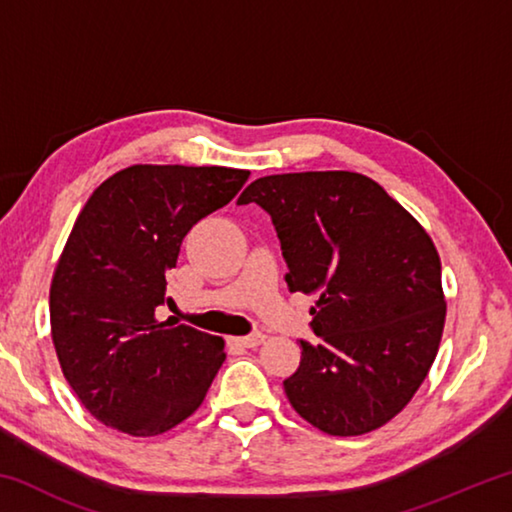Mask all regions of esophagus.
I'll list each match as a JSON object with an SVG mask.
<instances>
[{"instance_id":"1","label":"esophagus","mask_w":512,"mask_h":512,"mask_svg":"<svg viewBox=\"0 0 512 512\" xmlns=\"http://www.w3.org/2000/svg\"><path fill=\"white\" fill-rule=\"evenodd\" d=\"M232 345H239V348H257V345L264 343V334H250V336H237V339H230Z\"/></svg>"}]
</instances>
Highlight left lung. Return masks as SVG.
Listing matches in <instances>:
<instances>
[{"instance_id": "8db88e82", "label": "left lung", "mask_w": 512, "mask_h": 512, "mask_svg": "<svg viewBox=\"0 0 512 512\" xmlns=\"http://www.w3.org/2000/svg\"><path fill=\"white\" fill-rule=\"evenodd\" d=\"M239 205L271 214L289 291L318 293L300 366L284 393L329 436H363L393 420L427 377L447 302L427 230L375 180L300 171L250 183Z\"/></svg>"}]
</instances>
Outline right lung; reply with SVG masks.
Listing matches in <instances>:
<instances>
[{
  "label": "right lung",
  "mask_w": 512,
  "mask_h": 512,
  "mask_svg": "<svg viewBox=\"0 0 512 512\" xmlns=\"http://www.w3.org/2000/svg\"><path fill=\"white\" fill-rule=\"evenodd\" d=\"M250 171L133 164L94 189L69 232L49 289L60 370L101 424L160 436L203 404L225 341L160 323L167 273L187 232L228 205Z\"/></svg>",
  "instance_id": "right-lung-1"
}]
</instances>
